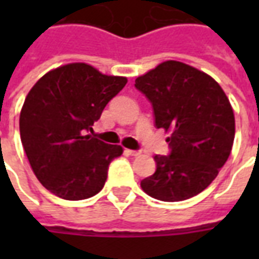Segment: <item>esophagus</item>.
Listing matches in <instances>:
<instances>
[{"label": "esophagus", "instance_id": "esophagus-1", "mask_svg": "<svg viewBox=\"0 0 259 259\" xmlns=\"http://www.w3.org/2000/svg\"><path fill=\"white\" fill-rule=\"evenodd\" d=\"M126 152L129 154V155H132V157H137V155H140L141 151H139V150H126Z\"/></svg>", "mask_w": 259, "mask_h": 259}]
</instances>
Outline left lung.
<instances>
[{"label":"left lung","mask_w":259,"mask_h":259,"mask_svg":"<svg viewBox=\"0 0 259 259\" xmlns=\"http://www.w3.org/2000/svg\"><path fill=\"white\" fill-rule=\"evenodd\" d=\"M151 102L157 129L170 132L169 155H154L157 169L141 189L161 201L200 194L228 161L234 115L228 97L211 76L178 61L159 64L136 79Z\"/></svg>","instance_id":"left-lung-1"}]
</instances>
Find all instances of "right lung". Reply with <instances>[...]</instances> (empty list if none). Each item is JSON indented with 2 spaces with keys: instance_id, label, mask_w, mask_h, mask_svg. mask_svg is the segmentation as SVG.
<instances>
[{
  "instance_id": "obj_1",
  "label": "right lung",
  "mask_w": 259,
  "mask_h": 259,
  "mask_svg": "<svg viewBox=\"0 0 259 259\" xmlns=\"http://www.w3.org/2000/svg\"><path fill=\"white\" fill-rule=\"evenodd\" d=\"M126 83L90 65L69 64L44 74L29 91L20 140L37 179L53 194L77 201L101 191L109 163L123 150L85 133Z\"/></svg>"
}]
</instances>
